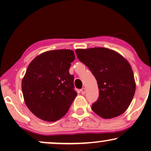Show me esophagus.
I'll return each mask as SVG.
<instances>
[{
	"instance_id": "34e87169",
	"label": "esophagus",
	"mask_w": 151,
	"mask_h": 151,
	"mask_svg": "<svg viewBox=\"0 0 151 151\" xmlns=\"http://www.w3.org/2000/svg\"><path fill=\"white\" fill-rule=\"evenodd\" d=\"M81 94H84L86 93V88H83L81 90Z\"/></svg>"
}]
</instances>
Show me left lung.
<instances>
[{"instance_id":"left-lung-1","label":"left lung","mask_w":151,"mask_h":151,"mask_svg":"<svg viewBox=\"0 0 151 151\" xmlns=\"http://www.w3.org/2000/svg\"><path fill=\"white\" fill-rule=\"evenodd\" d=\"M77 58L87 66L97 81L99 97L92 110L104 119L123 114L135 92L130 64L113 50L104 47L76 50Z\"/></svg>"}]
</instances>
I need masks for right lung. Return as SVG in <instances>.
Returning <instances> with one entry per match:
<instances>
[{
	"label": "right lung",
	"instance_id": "obj_1",
	"mask_svg": "<svg viewBox=\"0 0 151 151\" xmlns=\"http://www.w3.org/2000/svg\"><path fill=\"white\" fill-rule=\"evenodd\" d=\"M74 59L72 50H52L39 55L28 65L22 91L27 108L37 117L55 122L68 112L77 94L74 76L69 73Z\"/></svg>",
	"mask_w": 151,
	"mask_h": 151
}]
</instances>
